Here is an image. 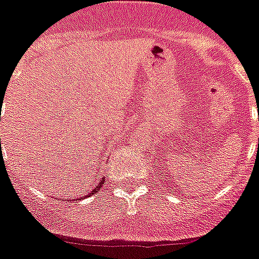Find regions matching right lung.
<instances>
[{
	"label": "right lung",
	"instance_id": "1",
	"mask_svg": "<svg viewBox=\"0 0 259 259\" xmlns=\"http://www.w3.org/2000/svg\"><path fill=\"white\" fill-rule=\"evenodd\" d=\"M104 180H106V179H102V180H100V183L98 184V185H96V188H94L93 191H91V193H89V194H86V197H89V196H93L94 193H98V192L100 191V189H102V187H103V184H104Z\"/></svg>",
	"mask_w": 259,
	"mask_h": 259
}]
</instances>
